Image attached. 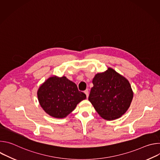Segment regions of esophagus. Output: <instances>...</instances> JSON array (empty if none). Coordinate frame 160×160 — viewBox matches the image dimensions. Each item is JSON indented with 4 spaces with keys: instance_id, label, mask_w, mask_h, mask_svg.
I'll return each instance as SVG.
<instances>
[{
    "instance_id": "obj_1",
    "label": "esophagus",
    "mask_w": 160,
    "mask_h": 160,
    "mask_svg": "<svg viewBox=\"0 0 160 160\" xmlns=\"http://www.w3.org/2000/svg\"><path fill=\"white\" fill-rule=\"evenodd\" d=\"M84 93L85 94L87 98H88V89H87V90H85L84 91Z\"/></svg>"
}]
</instances>
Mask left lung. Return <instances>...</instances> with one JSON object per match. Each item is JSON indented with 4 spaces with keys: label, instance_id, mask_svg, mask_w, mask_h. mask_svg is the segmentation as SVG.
I'll return each mask as SVG.
<instances>
[{
    "label": "left lung",
    "instance_id": "left-lung-1",
    "mask_svg": "<svg viewBox=\"0 0 160 160\" xmlns=\"http://www.w3.org/2000/svg\"><path fill=\"white\" fill-rule=\"evenodd\" d=\"M88 97L99 115L107 120L121 117L130 106L133 93L128 80L111 68L98 73Z\"/></svg>",
    "mask_w": 160,
    "mask_h": 160
}]
</instances>
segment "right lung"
<instances>
[{
	"label": "right lung",
	"mask_w": 160,
	"mask_h": 160,
	"mask_svg": "<svg viewBox=\"0 0 160 160\" xmlns=\"http://www.w3.org/2000/svg\"><path fill=\"white\" fill-rule=\"evenodd\" d=\"M37 96L45 112L56 118H65L86 99L77 85L64 76L49 77L39 87Z\"/></svg>",
	"instance_id": "1"
}]
</instances>
